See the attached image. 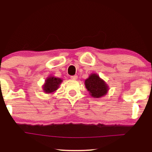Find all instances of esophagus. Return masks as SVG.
Segmentation results:
<instances>
[{"label":"esophagus","instance_id":"34e87169","mask_svg":"<svg viewBox=\"0 0 152 152\" xmlns=\"http://www.w3.org/2000/svg\"><path fill=\"white\" fill-rule=\"evenodd\" d=\"M77 75H72V76H71L70 77V78L72 79V80H77Z\"/></svg>","mask_w":152,"mask_h":152}]
</instances>
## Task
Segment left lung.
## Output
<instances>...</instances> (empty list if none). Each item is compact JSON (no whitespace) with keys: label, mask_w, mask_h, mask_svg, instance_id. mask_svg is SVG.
Segmentation results:
<instances>
[{"label":"left lung","mask_w":152,"mask_h":152,"mask_svg":"<svg viewBox=\"0 0 152 152\" xmlns=\"http://www.w3.org/2000/svg\"><path fill=\"white\" fill-rule=\"evenodd\" d=\"M85 86L89 94L94 98H100L109 91V86L96 73H91L85 80Z\"/></svg>","instance_id":"8db88e82"}]
</instances>
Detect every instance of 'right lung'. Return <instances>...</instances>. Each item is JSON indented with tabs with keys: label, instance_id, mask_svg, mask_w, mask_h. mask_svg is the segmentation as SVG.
Instances as JSON below:
<instances>
[{
	"label": "right lung",
	"instance_id": "right-lung-1",
	"mask_svg": "<svg viewBox=\"0 0 152 152\" xmlns=\"http://www.w3.org/2000/svg\"><path fill=\"white\" fill-rule=\"evenodd\" d=\"M63 80L57 77L50 75L45 79L44 84L43 85V91L45 93H54L59 88Z\"/></svg>",
	"mask_w": 152,
	"mask_h": 152
}]
</instances>
